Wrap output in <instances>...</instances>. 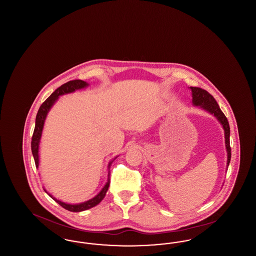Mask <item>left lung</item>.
<instances>
[{
    "label": "left lung",
    "mask_w": 256,
    "mask_h": 256,
    "mask_svg": "<svg viewBox=\"0 0 256 256\" xmlns=\"http://www.w3.org/2000/svg\"><path fill=\"white\" fill-rule=\"evenodd\" d=\"M190 90L192 91V104L195 106H198L202 110H206L208 113L212 114L222 124L224 130V143L226 148L228 152V161H226V167H228L230 158H232V148L230 145V124L228 122L226 117L222 113V111L220 108L219 104H217L216 100L210 95L207 91L200 88V87H190Z\"/></svg>",
    "instance_id": "obj_1"
}]
</instances>
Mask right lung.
Masks as SVG:
<instances>
[{"instance_id":"obj_1","label":"right lung","mask_w":256,"mask_h":256,"mask_svg":"<svg viewBox=\"0 0 256 256\" xmlns=\"http://www.w3.org/2000/svg\"><path fill=\"white\" fill-rule=\"evenodd\" d=\"M89 86L86 82L80 80H71L68 82L66 84H64L63 86L58 87L50 96L39 108V110L37 112L36 118V128H34V135L32 138V152L34 158V162H36V166L38 168L39 166V145H40V140H41V136H42V132H43V128H44V124H45V120L47 118V115L49 113L50 110L52 108V106L56 104V102L60 98L62 95H66L69 93H73L76 90H80V89H84L87 86ZM117 158V156L115 158L112 159L108 163V182L106 183V185L102 187V189L98 192V195L95 196L94 198L86 200L84 202H80V204H66L60 200H56L54 196L50 195V193L47 192V190L44 188V191L48 194V195L54 200L60 206L71 211V212H80V211H84L87 209H90L92 207L96 206H98L106 196V194L108 190L110 183V166L112 164V162Z\"/></svg>"}]
</instances>
